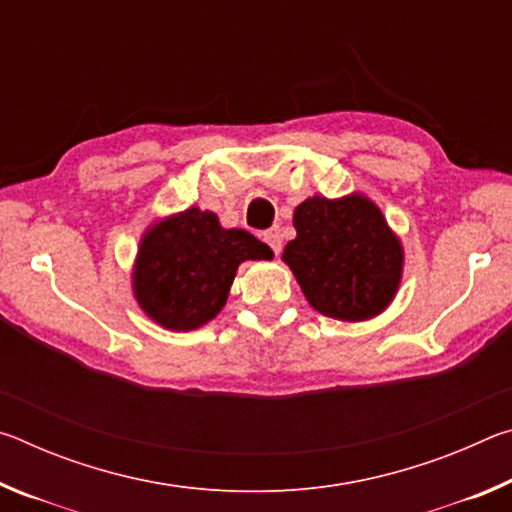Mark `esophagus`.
<instances>
[{"label": "esophagus", "mask_w": 512, "mask_h": 512, "mask_svg": "<svg viewBox=\"0 0 512 512\" xmlns=\"http://www.w3.org/2000/svg\"><path fill=\"white\" fill-rule=\"evenodd\" d=\"M264 241L268 246H271V250L275 255H280V250H282V235H280V230L277 228H271V230H266L264 232Z\"/></svg>", "instance_id": "34e87169"}]
</instances>
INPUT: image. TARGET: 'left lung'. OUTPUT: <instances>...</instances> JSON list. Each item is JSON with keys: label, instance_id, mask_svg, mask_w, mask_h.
Segmentation results:
<instances>
[{"label": "left lung", "instance_id": "1", "mask_svg": "<svg viewBox=\"0 0 512 512\" xmlns=\"http://www.w3.org/2000/svg\"><path fill=\"white\" fill-rule=\"evenodd\" d=\"M293 225L296 239L282 259L311 307L359 323L391 305L400 289L404 250L370 198L311 196L296 207Z\"/></svg>", "mask_w": 512, "mask_h": 512}]
</instances>
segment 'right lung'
Masks as SVG:
<instances>
[{"label": "right lung", "instance_id": "obj_1", "mask_svg": "<svg viewBox=\"0 0 512 512\" xmlns=\"http://www.w3.org/2000/svg\"><path fill=\"white\" fill-rule=\"evenodd\" d=\"M271 257L250 232L225 230L214 212L189 207L144 232L133 266L135 300L158 325L189 332L223 309L241 262Z\"/></svg>", "mask_w": 512, "mask_h": 512}]
</instances>
